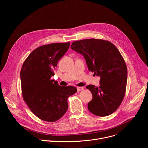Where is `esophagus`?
Returning a JSON list of instances; mask_svg holds the SVG:
<instances>
[{
	"mask_svg": "<svg viewBox=\"0 0 148 148\" xmlns=\"http://www.w3.org/2000/svg\"><path fill=\"white\" fill-rule=\"evenodd\" d=\"M77 91L78 92V91H81V90H83L84 88V87H77Z\"/></svg>",
	"mask_w": 148,
	"mask_h": 148,
	"instance_id": "34e87169",
	"label": "esophagus"
}]
</instances>
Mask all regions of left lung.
Instances as JSON below:
<instances>
[{
  "label": "left lung",
  "instance_id": "obj_1",
  "mask_svg": "<svg viewBox=\"0 0 148 148\" xmlns=\"http://www.w3.org/2000/svg\"><path fill=\"white\" fill-rule=\"evenodd\" d=\"M71 49L82 54L89 71L100 77V86L88 85L92 94L88 109L93 114L108 116L122 102L127 82V68L118 49L111 42L99 39L74 41Z\"/></svg>",
  "mask_w": 148,
  "mask_h": 148
}]
</instances>
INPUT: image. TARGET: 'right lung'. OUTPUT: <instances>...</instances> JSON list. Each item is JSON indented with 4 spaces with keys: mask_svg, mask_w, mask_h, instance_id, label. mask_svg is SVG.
Wrapping results in <instances>:
<instances>
[{
    "mask_svg": "<svg viewBox=\"0 0 148 148\" xmlns=\"http://www.w3.org/2000/svg\"><path fill=\"white\" fill-rule=\"evenodd\" d=\"M70 43H52L33 50L20 71L23 97L31 111L38 118L55 122L68 110L69 97L77 92L72 86H60L51 79L59 60L67 51Z\"/></svg>",
    "mask_w": 148,
    "mask_h": 148,
    "instance_id": "right-lung-1",
    "label": "right lung"
}]
</instances>
